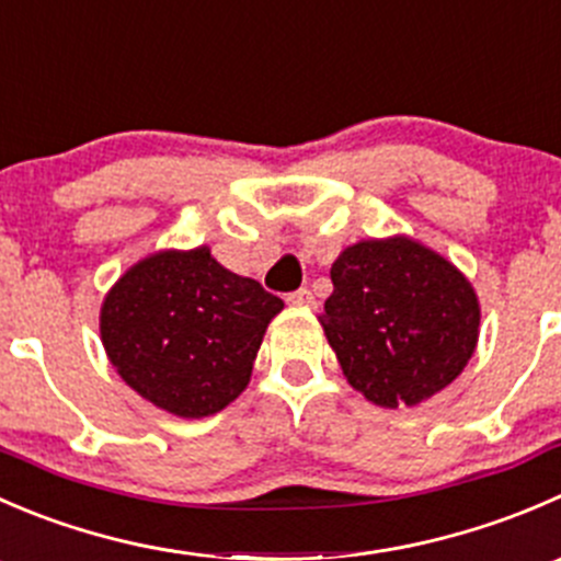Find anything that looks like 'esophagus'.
Returning <instances> with one entry per match:
<instances>
[{"instance_id": "1", "label": "esophagus", "mask_w": 561, "mask_h": 561, "mask_svg": "<svg viewBox=\"0 0 561 561\" xmlns=\"http://www.w3.org/2000/svg\"><path fill=\"white\" fill-rule=\"evenodd\" d=\"M288 305H297V308H313L316 305V297L310 288H297V291H291L286 297Z\"/></svg>"}]
</instances>
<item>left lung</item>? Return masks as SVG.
Returning a JSON list of instances; mask_svg holds the SVG:
<instances>
[{
  "instance_id": "1",
  "label": "left lung",
  "mask_w": 561,
  "mask_h": 561,
  "mask_svg": "<svg viewBox=\"0 0 561 561\" xmlns=\"http://www.w3.org/2000/svg\"><path fill=\"white\" fill-rule=\"evenodd\" d=\"M319 316L343 376L370 403L417 407L474 354L480 302L445 256L409 237L348 245Z\"/></svg>"
}]
</instances>
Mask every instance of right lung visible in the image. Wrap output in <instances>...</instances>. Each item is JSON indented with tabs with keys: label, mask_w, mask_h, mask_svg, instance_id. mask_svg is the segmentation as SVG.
<instances>
[{
	"label": "right lung",
	"mask_w": 561,
	"mask_h": 561,
	"mask_svg": "<svg viewBox=\"0 0 561 561\" xmlns=\"http://www.w3.org/2000/svg\"><path fill=\"white\" fill-rule=\"evenodd\" d=\"M283 299L229 273L207 245L160 251L105 294L100 341L127 387L163 412L209 417L248 387Z\"/></svg>",
	"instance_id": "right-lung-1"
}]
</instances>
